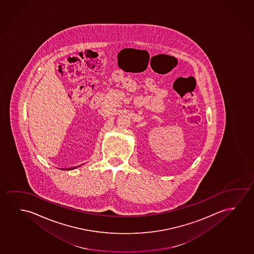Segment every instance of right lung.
<instances>
[{
    "mask_svg": "<svg viewBox=\"0 0 254 254\" xmlns=\"http://www.w3.org/2000/svg\"><path fill=\"white\" fill-rule=\"evenodd\" d=\"M75 168H77V167H75ZM75 168H70V169H68V170H70V169H75Z\"/></svg>",
    "mask_w": 254,
    "mask_h": 254,
    "instance_id": "1",
    "label": "right lung"
}]
</instances>
